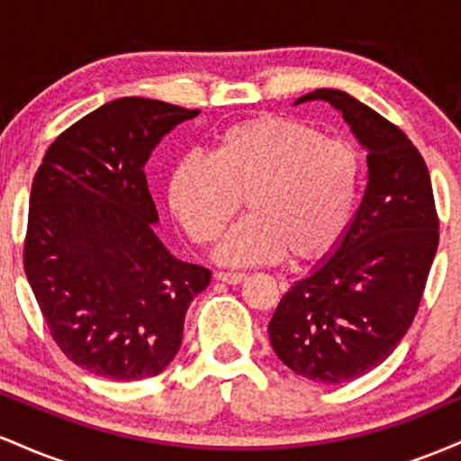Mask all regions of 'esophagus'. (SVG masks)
I'll use <instances>...</instances> for the list:
<instances>
[{
  "label": "esophagus",
  "instance_id": "34e87169",
  "mask_svg": "<svg viewBox=\"0 0 461 461\" xmlns=\"http://www.w3.org/2000/svg\"><path fill=\"white\" fill-rule=\"evenodd\" d=\"M219 282H225V284H240L247 279V273H230V271H219L214 275Z\"/></svg>",
  "mask_w": 461,
  "mask_h": 461
}]
</instances>
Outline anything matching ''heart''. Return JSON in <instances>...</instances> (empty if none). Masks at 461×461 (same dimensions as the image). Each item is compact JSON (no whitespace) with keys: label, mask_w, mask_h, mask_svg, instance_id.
Listing matches in <instances>:
<instances>
[{"label":"heart","mask_w":461,"mask_h":461,"mask_svg":"<svg viewBox=\"0 0 461 461\" xmlns=\"http://www.w3.org/2000/svg\"><path fill=\"white\" fill-rule=\"evenodd\" d=\"M362 158L351 142L285 116L230 125L208 158L186 156L167 182L168 210L197 245L214 242L245 199L249 216L223 238L225 264L314 262L330 256L356 214Z\"/></svg>","instance_id":"obj_1"}]
</instances>
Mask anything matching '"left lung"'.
I'll use <instances>...</instances> for the list:
<instances>
[{"label": "left lung", "instance_id": "obj_1", "mask_svg": "<svg viewBox=\"0 0 461 461\" xmlns=\"http://www.w3.org/2000/svg\"><path fill=\"white\" fill-rule=\"evenodd\" d=\"M331 104L368 151V184L327 260L284 294L268 322L273 351L319 384L377 368L414 321L438 251L429 171L411 140L348 93L319 88L297 104Z\"/></svg>", "mask_w": 461, "mask_h": 461}]
</instances>
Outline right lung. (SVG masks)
<instances>
[{"mask_svg": "<svg viewBox=\"0 0 461 461\" xmlns=\"http://www.w3.org/2000/svg\"><path fill=\"white\" fill-rule=\"evenodd\" d=\"M197 114L114 99L62 131L34 176L25 275L60 351L99 377L160 375L182 347L190 301L212 279L156 236L145 177L158 142Z\"/></svg>", "mask_w": 461, "mask_h": 461, "instance_id": "add662e5", "label": "right lung"}]
</instances>
